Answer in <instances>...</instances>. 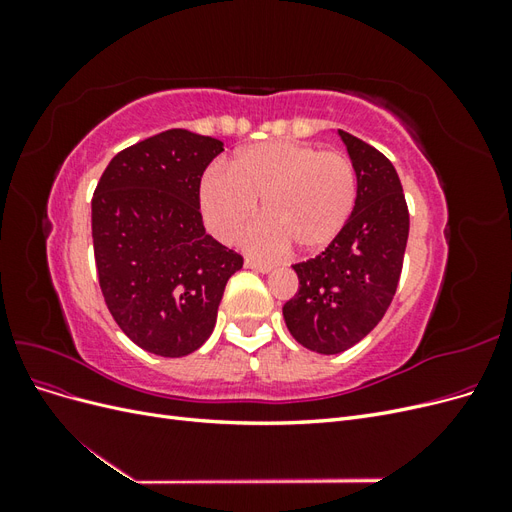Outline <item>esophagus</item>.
Here are the masks:
<instances>
[{"label":"esophagus","mask_w":512,"mask_h":512,"mask_svg":"<svg viewBox=\"0 0 512 512\" xmlns=\"http://www.w3.org/2000/svg\"><path fill=\"white\" fill-rule=\"evenodd\" d=\"M245 267L260 271V273H269V271H273L275 265H273V262H262V260H256V258H245Z\"/></svg>","instance_id":"esophagus-1"}]
</instances>
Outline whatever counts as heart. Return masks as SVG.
Returning <instances> with one entry per match:
<instances>
[{
  "instance_id": "1",
  "label": "heart",
  "mask_w": 512,
  "mask_h": 512,
  "mask_svg": "<svg viewBox=\"0 0 512 512\" xmlns=\"http://www.w3.org/2000/svg\"><path fill=\"white\" fill-rule=\"evenodd\" d=\"M256 200L269 220L245 232L247 250L277 254L290 241L303 252L322 250L354 211V166L344 153L312 143L267 141L241 149L230 168L213 166L200 183L207 226L224 241L254 218Z\"/></svg>"
}]
</instances>
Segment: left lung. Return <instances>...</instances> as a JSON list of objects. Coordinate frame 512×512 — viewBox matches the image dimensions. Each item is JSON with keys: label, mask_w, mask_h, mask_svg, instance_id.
I'll return each mask as SVG.
<instances>
[{"label": "left lung", "mask_w": 512, "mask_h": 512, "mask_svg": "<svg viewBox=\"0 0 512 512\" xmlns=\"http://www.w3.org/2000/svg\"><path fill=\"white\" fill-rule=\"evenodd\" d=\"M356 173V205L316 258L297 262L299 292L284 305L290 335L307 350L339 354L376 327L399 284L410 215L391 160L337 130Z\"/></svg>", "instance_id": "8db88e82"}]
</instances>
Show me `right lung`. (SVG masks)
Instances as JSON below:
<instances>
[{
    "label": "right lung",
    "mask_w": 512,
    "mask_h": 512,
    "mask_svg": "<svg viewBox=\"0 0 512 512\" xmlns=\"http://www.w3.org/2000/svg\"><path fill=\"white\" fill-rule=\"evenodd\" d=\"M218 138L166 130L119 151L91 200V237L108 312L136 346L177 359L203 346L243 256L200 215V177Z\"/></svg>",
    "instance_id": "add662e5"
}]
</instances>
